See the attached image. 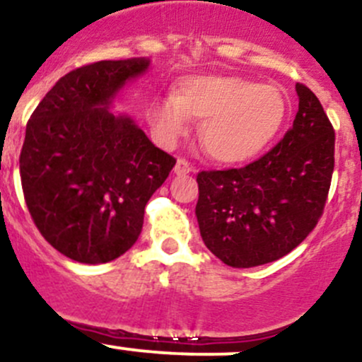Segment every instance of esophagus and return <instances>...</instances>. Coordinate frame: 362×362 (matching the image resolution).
Segmentation results:
<instances>
[{"label":"esophagus","instance_id":"1","mask_svg":"<svg viewBox=\"0 0 362 362\" xmlns=\"http://www.w3.org/2000/svg\"><path fill=\"white\" fill-rule=\"evenodd\" d=\"M193 170L192 164H189L188 160L185 159H177L176 165H174V173L177 174V176H185V174H189Z\"/></svg>","mask_w":362,"mask_h":362}]
</instances>
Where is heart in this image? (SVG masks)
Masks as SVG:
<instances>
[{
  "label": "heart",
  "instance_id": "obj_1",
  "mask_svg": "<svg viewBox=\"0 0 362 362\" xmlns=\"http://www.w3.org/2000/svg\"><path fill=\"white\" fill-rule=\"evenodd\" d=\"M286 116L279 88L241 76L200 75L181 80L174 97L150 107L148 119L164 144H174L189 129V119H203L200 141L222 164H239L258 156L277 135Z\"/></svg>",
  "mask_w": 362,
  "mask_h": 362
}]
</instances>
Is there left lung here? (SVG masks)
<instances>
[{"instance_id":"8db88e82","label":"left lung","mask_w":362,"mask_h":362,"mask_svg":"<svg viewBox=\"0 0 362 362\" xmlns=\"http://www.w3.org/2000/svg\"><path fill=\"white\" fill-rule=\"evenodd\" d=\"M294 123L245 168L198 173L197 218L205 246L233 269L286 257L322 217L335 165V132L318 97L296 85Z\"/></svg>"}]
</instances>
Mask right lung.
Returning <instances> with one entry per match:
<instances>
[{"mask_svg":"<svg viewBox=\"0 0 362 362\" xmlns=\"http://www.w3.org/2000/svg\"><path fill=\"white\" fill-rule=\"evenodd\" d=\"M150 61H97L56 82L27 123L20 180L32 221L64 257L107 263L136 243L176 159L109 104Z\"/></svg>","mask_w":362,"mask_h":362,"instance_id":"right-lung-1","label":"right lung"}]
</instances>
